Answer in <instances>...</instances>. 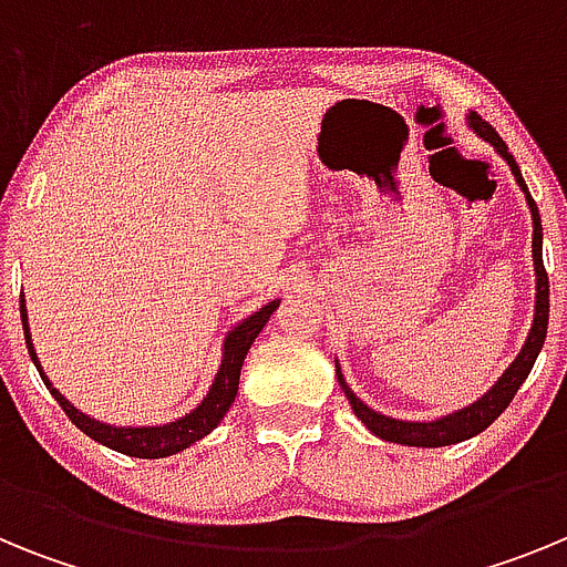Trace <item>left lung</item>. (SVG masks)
<instances>
[{"label": "left lung", "mask_w": 567, "mask_h": 567, "mask_svg": "<svg viewBox=\"0 0 567 567\" xmlns=\"http://www.w3.org/2000/svg\"><path fill=\"white\" fill-rule=\"evenodd\" d=\"M468 127L485 138V142L494 144L499 155H503L505 162H508L511 173L517 178L519 189L525 193V202H528L530 209V221H534V240H530V252H534V272H537V307H534V323H530V332L525 338V346L519 349L517 360L508 365L503 372V378L497 383L491 385L488 392L483 394L480 400H474L471 405L460 409V412L445 414L440 420H429V423H412V420H398V417H385V414L374 412L358 394L346 385L343 374H340V365L334 363V372H338V383L343 389L346 400L352 403V412L358 414L360 423L380 440H389V443H400V445H417V449H440V445H454V443H463V440L474 437V434L485 432L499 414L508 409V403L514 400L519 385L525 383V378L530 374L534 369V360H537L539 349L545 343V334H548V272H545V264H543V221H539V209L530 198L528 187L523 182V173H519L517 162H514V155L508 153L505 142L497 135V130L491 127L485 122L483 115L477 113H468Z\"/></svg>", "instance_id": "left-lung-1"}]
</instances>
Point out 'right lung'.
Returning a JSON list of instances; mask_svg holds the SVG:
<instances>
[{
	"instance_id": "1",
	"label": "right lung",
	"mask_w": 567,
	"mask_h": 567,
	"mask_svg": "<svg viewBox=\"0 0 567 567\" xmlns=\"http://www.w3.org/2000/svg\"><path fill=\"white\" fill-rule=\"evenodd\" d=\"M280 300H269L267 307H260L258 312H252L249 318H244L233 332L224 340V358L218 365V374H215L213 385H209L207 398L195 405L193 412L184 414V417L173 420V423L164 425H110L102 420L90 417V414L79 412L76 405H70L64 394H59V389H53V383L44 374L42 363L37 358V349H33V340H30V327H28V309H24V295L19 300V309H22V327H24V343H28L30 360L37 363L39 374H42L44 385L50 389V394L56 398V403L62 405L64 414L73 420L76 429H82L90 440L107 445L113 452L127 454V457L138 460H158L169 457V454H178L184 449H189L193 443H198L202 437H207L215 425L221 423L224 414L229 412L235 394H238V380H240V365L247 358L249 346L258 338L260 329L267 327V320L272 318V312L278 309Z\"/></svg>"
}]
</instances>
